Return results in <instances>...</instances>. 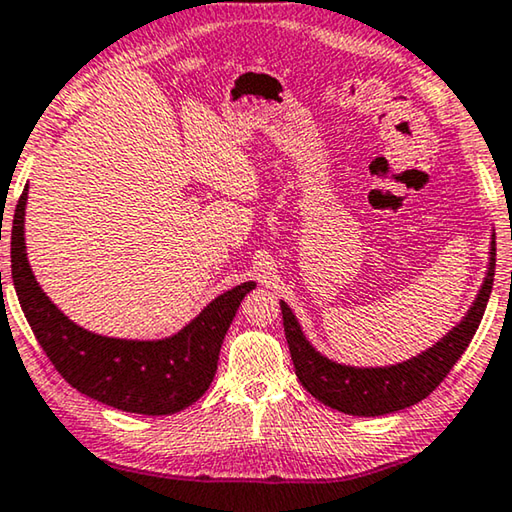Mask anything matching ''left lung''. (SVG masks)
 Returning <instances> with one entry per match:
<instances>
[{
	"instance_id": "8db88e82",
	"label": "left lung",
	"mask_w": 512,
	"mask_h": 512,
	"mask_svg": "<svg viewBox=\"0 0 512 512\" xmlns=\"http://www.w3.org/2000/svg\"><path fill=\"white\" fill-rule=\"evenodd\" d=\"M494 263H497V245L492 238L487 277L465 320L423 355L387 368H352L322 357L304 338L300 322L288 309V304L281 302L283 332H286L290 357H293L295 373L300 377L302 387L332 410L355 416L391 414L430 396L451 373L455 361L462 357L481 325L492 293Z\"/></svg>"
}]
</instances>
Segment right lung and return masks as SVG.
I'll return each mask as SVG.
<instances>
[{"mask_svg": "<svg viewBox=\"0 0 512 512\" xmlns=\"http://www.w3.org/2000/svg\"><path fill=\"white\" fill-rule=\"evenodd\" d=\"M25 203L27 187L13 215V286L31 332L59 375L84 396L132 414H176L196 403L215 377L219 348L235 311L256 283L247 281L226 290L183 332L162 341L91 334L47 300L31 274L25 251Z\"/></svg>", "mask_w": 512, "mask_h": 512, "instance_id": "1", "label": "right lung"}]
</instances>
